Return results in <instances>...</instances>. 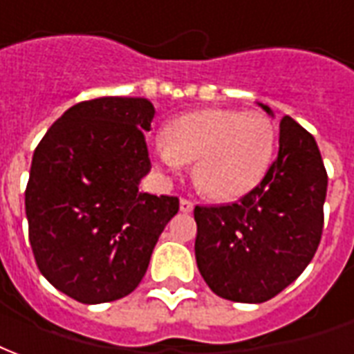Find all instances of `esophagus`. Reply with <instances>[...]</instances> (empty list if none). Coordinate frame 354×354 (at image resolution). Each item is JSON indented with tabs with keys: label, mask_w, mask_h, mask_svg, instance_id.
Masks as SVG:
<instances>
[{
	"label": "esophagus",
	"mask_w": 354,
	"mask_h": 354,
	"mask_svg": "<svg viewBox=\"0 0 354 354\" xmlns=\"http://www.w3.org/2000/svg\"><path fill=\"white\" fill-rule=\"evenodd\" d=\"M193 208H195V203H193V201H189V198H180V210L184 212V214L193 212Z\"/></svg>",
	"instance_id": "1"
}]
</instances>
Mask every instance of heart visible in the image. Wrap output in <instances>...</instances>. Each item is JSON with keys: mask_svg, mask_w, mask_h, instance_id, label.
<instances>
[{"mask_svg": "<svg viewBox=\"0 0 354 354\" xmlns=\"http://www.w3.org/2000/svg\"><path fill=\"white\" fill-rule=\"evenodd\" d=\"M274 148L276 125L266 112L208 109L172 120L156 151L167 167L195 163L206 197L234 201L261 184Z\"/></svg>", "mask_w": 354, "mask_h": 354, "instance_id": "heart-1", "label": "heart"}]
</instances>
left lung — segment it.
Wrapping results in <instances>:
<instances>
[{"mask_svg":"<svg viewBox=\"0 0 354 354\" xmlns=\"http://www.w3.org/2000/svg\"><path fill=\"white\" fill-rule=\"evenodd\" d=\"M326 185L313 135L283 116L277 157L261 184L238 203L195 206L197 266L217 297L266 302L302 274L321 242Z\"/></svg>","mask_w":354,"mask_h":354,"instance_id":"left-lung-1","label":"left lung"}]
</instances>
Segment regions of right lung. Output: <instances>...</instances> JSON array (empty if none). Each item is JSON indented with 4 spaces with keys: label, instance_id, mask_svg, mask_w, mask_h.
<instances>
[{
    "label": "right lung",
    "instance_id": "1",
    "mask_svg": "<svg viewBox=\"0 0 354 354\" xmlns=\"http://www.w3.org/2000/svg\"><path fill=\"white\" fill-rule=\"evenodd\" d=\"M156 109L142 97H99L71 106L41 138L26 185L39 270L82 304L137 289L178 197L140 193L151 169L144 131Z\"/></svg>",
    "mask_w": 354,
    "mask_h": 354
}]
</instances>
